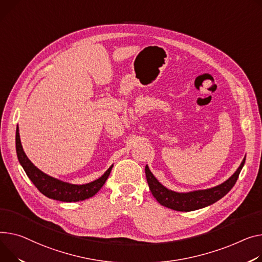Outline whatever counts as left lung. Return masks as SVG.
<instances>
[{
	"instance_id": "left-lung-1",
	"label": "left lung",
	"mask_w": 262,
	"mask_h": 262,
	"mask_svg": "<svg viewBox=\"0 0 262 262\" xmlns=\"http://www.w3.org/2000/svg\"><path fill=\"white\" fill-rule=\"evenodd\" d=\"M245 162L246 157L237 170L223 183L211 188L187 191V193H178L166 188L157 180L147 165L145 166V175L152 196L161 205L171 208L173 211L190 212L211 205L228 194L235 185Z\"/></svg>"
}]
</instances>
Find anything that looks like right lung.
Instances as JSON below:
<instances>
[{"label":"right lung","mask_w":262,"mask_h":262,"mask_svg":"<svg viewBox=\"0 0 262 262\" xmlns=\"http://www.w3.org/2000/svg\"><path fill=\"white\" fill-rule=\"evenodd\" d=\"M15 148L17 159H19L20 164L24 168L26 175L31 182L46 197L63 202H77L95 196L107 180L114 166L111 165L100 178L93 182L86 184H72L51 177L40 170L37 166H34V164L27 158L26 154L24 152L21 144L19 127H16L15 132Z\"/></svg>","instance_id":"1"}]
</instances>
